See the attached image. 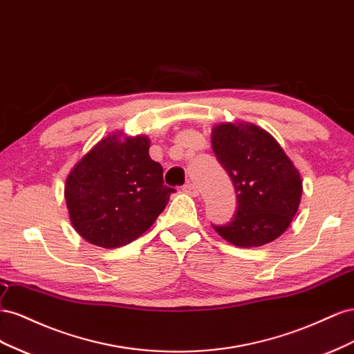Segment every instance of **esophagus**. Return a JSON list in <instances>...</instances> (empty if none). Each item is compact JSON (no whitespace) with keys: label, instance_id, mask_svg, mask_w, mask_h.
Returning <instances> with one entry per match:
<instances>
[{"label":"esophagus","instance_id":"obj_1","mask_svg":"<svg viewBox=\"0 0 354 354\" xmlns=\"http://www.w3.org/2000/svg\"><path fill=\"white\" fill-rule=\"evenodd\" d=\"M183 189L185 191L187 194H189V196H198V188L194 185V184H191V183H187L184 187H183Z\"/></svg>","mask_w":354,"mask_h":354}]
</instances>
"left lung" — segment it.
I'll use <instances>...</instances> for the list:
<instances>
[{"label":"left lung","mask_w":354,"mask_h":354,"mask_svg":"<svg viewBox=\"0 0 354 354\" xmlns=\"http://www.w3.org/2000/svg\"><path fill=\"white\" fill-rule=\"evenodd\" d=\"M212 149L233 180L237 210L233 221L214 225L239 248H258L285 233L295 216L302 180L283 148L250 123H221L212 129Z\"/></svg>","instance_id":"obj_1"}]
</instances>
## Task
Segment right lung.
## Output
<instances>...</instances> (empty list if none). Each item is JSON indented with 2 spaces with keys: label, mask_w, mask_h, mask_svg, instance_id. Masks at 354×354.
I'll list each match as a JSON object with an SVG mask.
<instances>
[{
  "label": "right lung",
  "mask_w": 354,
  "mask_h": 354,
  "mask_svg": "<svg viewBox=\"0 0 354 354\" xmlns=\"http://www.w3.org/2000/svg\"><path fill=\"white\" fill-rule=\"evenodd\" d=\"M144 135L104 138L69 171L65 200L69 219L88 243L114 249L132 243L165 210L174 188L151 160Z\"/></svg>",
  "instance_id": "add662e5"
}]
</instances>
